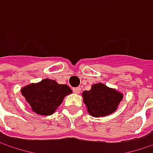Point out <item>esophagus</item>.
Masks as SVG:
<instances>
[{"label":"esophagus","instance_id":"1","mask_svg":"<svg viewBox=\"0 0 153 153\" xmlns=\"http://www.w3.org/2000/svg\"><path fill=\"white\" fill-rule=\"evenodd\" d=\"M73 90H74V92L75 94H79V93L80 92V88H79V87L74 88H73Z\"/></svg>","mask_w":153,"mask_h":153}]
</instances>
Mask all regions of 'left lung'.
<instances>
[{"label":"left lung","mask_w":153,"mask_h":153,"mask_svg":"<svg viewBox=\"0 0 153 153\" xmlns=\"http://www.w3.org/2000/svg\"><path fill=\"white\" fill-rule=\"evenodd\" d=\"M82 97L91 116L104 117L117 110L123 95L103 83H97L92 85L90 90L83 91Z\"/></svg>","instance_id":"obj_1"}]
</instances>
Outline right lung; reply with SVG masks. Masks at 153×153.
Segmentation results:
<instances>
[{
	"instance_id": "obj_1",
	"label": "right lung",
	"mask_w": 153,
	"mask_h": 153,
	"mask_svg": "<svg viewBox=\"0 0 153 153\" xmlns=\"http://www.w3.org/2000/svg\"><path fill=\"white\" fill-rule=\"evenodd\" d=\"M72 89L56 80L44 79L38 83H32L21 88V94L30 105L33 111L40 115H51L61 105L65 96Z\"/></svg>"
}]
</instances>
